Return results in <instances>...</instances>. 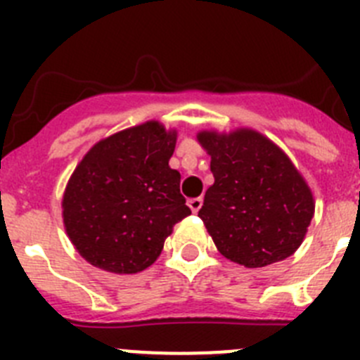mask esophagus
<instances>
[{"instance_id": "esophagus-1", "label": "esophagus", "mask_w": 360, "mask_h": 360, "mask_svg": "<svg viewBox=\"0 0 360 360\" xmlns=\"http://www.w3.org/2000/svg\"><path fill=\"white\" fill-rule=\"evenodd\" d=\"M202 202H203L202 198H191L189 202H187V205H189V209L193 212H198L200 207H202Z\"/></svg>"}]
</instances>
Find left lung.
<instances>
[{"mask_svg": "<svg viewBox=\"0 0 360 360\" xmlns=\"http://www.w3.org/2000/svg\"><path fill=\"white\" fill-rule=\"evenodd\" d=\"M214 184L198 216L221 256L247 269L272 265L303 243L316 202L287 153L249 128L200 131Z\"/></svg>", "mask_w": 360, "mask_h": 360, "instance_id": "obj_1", "label": "left lung"}]
</instances>
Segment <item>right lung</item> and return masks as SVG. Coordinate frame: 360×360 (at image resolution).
Returning <instances> with one entry per match:
<instances>
[{"label": "right lung", "mask_w": 360, "mask_h": 360, "mask_svg": "<svg viewBox=\"0 0 360 360\" xmlns=\"http://www.w3.org/2000/svg\"><path fill=\"white\" fill-rule=\"evenodd\" d=\"M176 129L157 120L98 141L63 195V221L75 250L113 274L151 266L174 224L191 214L180 173L169 167Z\"/></svg>", "instance_id": "add662e5"}]
</instances>
